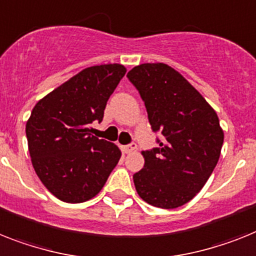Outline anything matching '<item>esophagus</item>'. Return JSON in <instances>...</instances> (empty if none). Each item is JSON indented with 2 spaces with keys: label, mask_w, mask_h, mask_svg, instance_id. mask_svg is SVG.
<instances>
[{
  "label": "esophagus",
  "mask_w": 256,
  "mask_h": 256,
  "mask_svg": "<svg viewBox=\"0 0 256 256\" xmlns=\"http://www.w3.org/2000/svg\"><path fill=\"white\" fill-rule=\"evenodd\" d=\"M135 150H136V144H135V143H130V144L124 146V154H132V152H134Z\"/></svg>",
  "instance_id": "esophagus-1"
}]
</instances>
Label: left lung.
<instances>
[{
    "label": "left lung",
    "mask_w": 256,
    "mask_h": 256,
    "mask_svg": "<svg viewBox=\"0 0 256 256\" xmlns=\"http://www.w3.org/2000/svg\"><path fill=\"white\" fill-rule=\"evenodd\" d=\"M160 132L158 147L143 151V169L132 176L148 204L172 210L202 190L220 158L224 132L216 112L178 72L165 64H143L128 72Z\"/></svg>",
    "instance_id": "obj_1"
}]
</instances>
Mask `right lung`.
Wrapping results in <instances>:
<instances>
[{"label": "right lung", "mask_w": 256, "mask_h": 256, "mask_svg": "<svg viewBox=\"0 0 256 256\" xmlns=\"http://www.w3.org/2000/svg\"><path fill=\"white\" fill-rule=\"evenodd\" d=\"M126 68L120 64L91 66L68 79L34 106L26 124L36 174L56 198L82 203L100 192L121 151L91 134L102 121L106 102Z\"/></svg>", "instance_id": "add662e5"}]
</instances>
